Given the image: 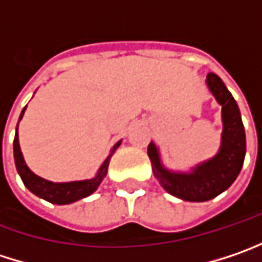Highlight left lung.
<instances>
[{
  "instance_id": "1",
  "label": "left lung",
  "mask_w": 262,
  "mask_h": 262,
  "mask_svg": "<svg viewBox=\"0 0 262 262\" xmlns=\"http://www.w3.org/2000/svg\"><path fill=\"white\" fill-rule=\"evenodd\" d=\"M206 85L221 105L223 133L218 152L188 170H172L163 164L160 149L152 141L146 151L160 185L185 202H208L225 191L238 177L246 154V135L237 102L216 74L209 72Z\"/></svg>"
}]
</instances>
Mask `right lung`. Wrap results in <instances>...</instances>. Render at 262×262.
Listing matches in <instances>:
<instances>
[{"label":"right lung","instance_id":"right-lung-1","mask_svg":"<svg viewBox=\"0 0 262 262\" xmlns=\"http://www.w3.org/2000/svg\"><path fill=\"white\" fill-rule=\"evenodd\" d=\"M26 106L22 110L19 121L22 120ZM19 123L16 127V135H14V142H13V154H14V163H16V169L17 173L20 175L22 181H24L25 187L35 195H38L39 199H44L53 205H70L74 202H78L81 199H84L87 195L93 194L98 190L100 182L105 179L106 173H108V166H110V160L113 157V154L116 152V149L120 146L121 141H118L116 145L111 148L108 157L103 160L98 169L96 175L90 179H83V181H70V182H53L49 179L35 175L25 162L24 154L20 151V144H19Z\"/></svg>","mask_w":262,"mask_h":262}]
</instances>
